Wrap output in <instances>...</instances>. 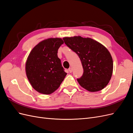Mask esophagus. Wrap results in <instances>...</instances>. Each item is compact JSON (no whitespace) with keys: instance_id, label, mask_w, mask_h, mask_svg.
<instances>
[{"instance_id":"1","label":"esophagus","mask_w":133,"mask_h":133,"mask_svg":"<svg viewBox=\"0 0 133 133\" xmlns=\"http://www.w3.org/2000/svg\"><path fill=\"white\" fill-rule=\"evenodd\" d=\"M68 70H69V73H71L72 71H73V69H72L71 68H69V69H68Z\"/></svg>"}]
</instances>
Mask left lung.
Instances as JSON below:
<instances>
[{
    "instance_id": "obj_1",
    "label": "left lung",
    "mask_w": 133,
    "mask_h": 133,
    "mask_svg": "<svg viewBox=\"0 0 133 133\" xmlns=\"http://www.w3.org/2000/svg\"><path fill=\"white\" fill-rule=\"evenodd\" d=\"M64 43L81 60L83 74L77 79L80 86L95 92L104 89L111 79L113 62L110 53L102 44L80 36L63 38Z\"/></svg>"
}]
</instances>
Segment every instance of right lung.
Listing matches in <instances>:
<instances>
[{"instance_id": "1", "label": "right lung", "mask_w": 133, "mask_h": 133, "mask_svg": "<svg viewBox=\"0 0 133 133\" xmlns=\"http://www.w3.org/2000/svg\"><path fill=\"white\" fill-rule=\"evenodd\" d=\"M63 43L61 38L47 39L38 44L28 56L25 64L27 78L40 93L51 94L66 75L57 54Z\"/></svg>"}]
</instances>
